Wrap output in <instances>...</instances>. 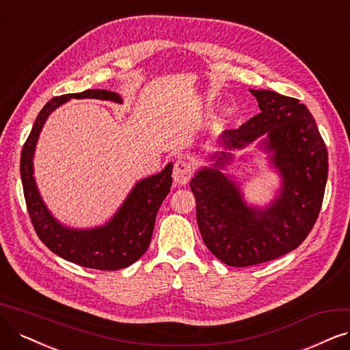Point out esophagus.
I'll list each match as a JSON object with an SVG mask.
<instances>
[{
  "label": "esophagus",
  "mask_w": 350,
  "mask_h": 350,
  "mask_svg": "<svg viewBox=\"0 0 350 350\" xmlns=\"http://www.w3.org/2000/svg\"><path fill=\"white\" fill-rule=\"evenodd\" d=\"M193 174V165L187 160L178 159L173 165V180L177 185H187Z\"/></svg>",
  "instance_id": "obj_1"
}]
</instances>
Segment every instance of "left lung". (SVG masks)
Masks as SVG:
<instances>
[{"label": "left lung", "mask_w": 350, "mask_h": 350, "mask_svg": "<svg viewBox=\"0 0 350 350\" xmlns=\"http://www.w3.org/2000/svg\"><path fill=\"white\" fill-rule=\"evenodd\" d=\"M251 94L261 112L221 141L232 150L267 135L262 144L282 177L280 196L262 211L247 206L238 185L219 170L230 160L224 151L190 182L203 242L230 267L273 261L300 247L319 217L329 172L326 144L304 103L273 90Z\"/></svg>", "instance_id": "1"}]
</instances>
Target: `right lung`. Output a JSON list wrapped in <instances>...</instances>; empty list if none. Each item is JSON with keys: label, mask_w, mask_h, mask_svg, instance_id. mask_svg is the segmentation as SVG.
I'll use <instances>...</instances> for the list:
<instances>
[{"label": "right lung", "mask_w": 350, "mask_h": 350, "mask_svg": "<svg viewBox=\"0 0 350 350\" xmlns=\"http://www.w3.org/2000/svg\"><path fill=\"white\" fill-rule=\"evenodd\" d=\"M70 98H95L121 103L120 95L103 89H88L81 94L62 95L46 103L37 115L27 141L24 142L20 160L23 190L30 221L40 241L63 260L100 271L126 268L148 250L155 216L173 183V164H167L161 173L138 182L118 213L105 226L90 230L62 226L50 215L37 191L33 177V154L38 134L50 112Z\"/></svg>", "instance_id": "add662e5"}]
</instances>
